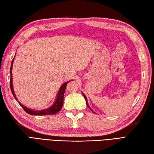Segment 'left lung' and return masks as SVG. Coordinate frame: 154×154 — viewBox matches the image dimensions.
Instances as JSON below:
<instances>
[{
	"label": "left lung",
	"mask_w": 154,
	"mask_h": 154,
	"mask_svg": "<svg viewBox=\"0 0 154 154\" xmlns=\"http://www.w3.org/2000/svg\"><path fill=\"white\" fill-rule=\"evenodd\" d=\"M82 94H83V95H84V98H85V102H86V104H87V106H88V108H89V109H91V108H90V106H89V104H88V100H87V98H86V96L84 94V93H82ZM93 111V110H92Z\"/></svg>",
	"instance_id": "8db88e82"
}]
</instances>
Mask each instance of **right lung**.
Listing matches in <instances>:
<instances>
[{"mask_svg":"<svg viewBox=\"0 0 154 154\" xmlns=\"http://www.w3.org/2000/svg\"><path fill=\"white\" fill-rule=\"evenodd\" d=\"M15 58L14 57L12 60V63H11V67H10V89H11V91H12V94L14 97V98L16 99V100L17 101V99L16 98V95H15V93L13 89V84H12V64L14 62V60ZM70 80L65 82V83L63 84L61 87H60L59 91L57 93V97H56V99L55 103L53 104V105L49 107L48 108H46V109H44V110H33L32 109H30V108H28L27 107H25L23 106V104H21L19 101L17 102L20 104V105L23 108V110L27 112V114H29L30 115H35V116H46V115H52V114H55L56 113H57L58 112L60 111V110L61 109V108L63 106V99H64V94H65V89L66 87L67 84L69 83Z\"/></svg>","mask_w":154,"mask_h":154,"instance_id":"obj_1","label":"right lung"}]
</instances>
